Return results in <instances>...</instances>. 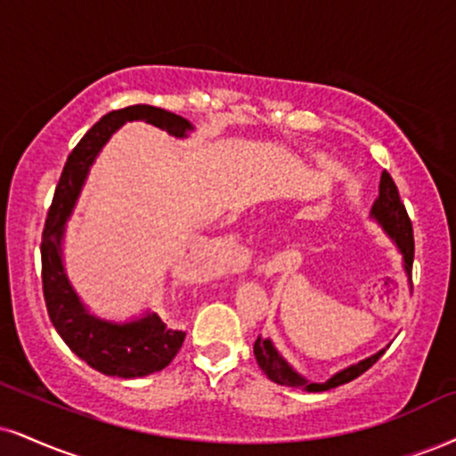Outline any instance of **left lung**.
I'll use <instances>...</instances> for the list:
<instances>
[{"instance_id": "obj_1", "label": "left lung", "mask_w": 456, "mask_h": 456, "mask_svg": "<svg viewBox=\"0 0 456 456\" xmlns=\"http://www.w3.org/2000/svg\"><path fill=\"white\" fill-rule=\"evenodd\" d=\"M370 217L379 224L380 228L389 234V239L397 245L400 254L403 257V271H406L408 279L410 273H412V262H414V237H412V222H410L406 207L400 199V192H397V185L393 182L389 173H383L380 175V185H379V199L374 200L372 211H370ZM385 353L379 351L374 355L362 359V362L348 365V368L336 372L331 379L323 380V383H314V380L305 379L302 374H297L291 365L281 357V353L274 348L271 338H262L257 336L256 345H254V355L257 365L262 368V372L273 380V383L283 385V387H291V389L297 391H308V393H317V391H330L336 389V387L351 383L353 379L362 376L365 370L372 368V365L379 362L380 355Z\"/></svg>"}]
</instances>
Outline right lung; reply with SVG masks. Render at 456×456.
Segmentation results:
<instances>
[{"mask_svg":"<svg viewBox=\"0 0 456 456\" xmlns=\"http://www.w3.org/2000/svg\"><path fill=\"white\" fill-rule=\"evenodd\" d=\"M143 120L173 137H188L192 125L154 105H128L105 114L93 125L67 159L42 232V288L48 317L65 345L101 374L139 379L165 370L183 345L185 331L173 330L156 313L126 323L108 322L88 311L73 291L63 264L65 224L101 148L126 122Z\"/></svg>","mask_w":456,"mask_h":456,"instance_id":"obj_1","label":"right lung"}]
</instances>
